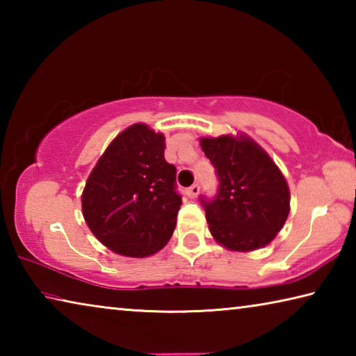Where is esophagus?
<instances>
[{
	"label": "esophagus",
	"mask_w": 356,
	"mask_h": 356,
	"mask_svg": "<svg viewBox=\"0 0 356 356\" xmlns=\"http://www.w3.org/2000/svg\"><path fill=\"white\" fill-rule=\"evenodd\" d=\"M200 185H197V184H195V185H191L190 186V188H188V191H186V193H188V196L191 197V200H195V197L197 196V195H200Z\"/></svg>",
	"instance_id": "34e87169"
}]
</instances>
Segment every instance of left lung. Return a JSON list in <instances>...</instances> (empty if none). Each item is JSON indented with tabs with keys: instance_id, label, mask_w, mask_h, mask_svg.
Masks as SVG:
<instances>
[{
	"instance_id": "8db88e82",
	"label": "left lung",
	"mask_w": 356,
	"mask_h": 356,
	"mask_svg": "<svg viewBox=\"0 0 356 356\" xmlns=\"http://www.w3.org/2000/svg\"><path fill=\"white\" fill-rule=\"evenodd\" d=\"M200 144L220 179L215 200L202 201L215 242L237 252L267 246L291 212L284 174L267 150L242 131L201 136Z\"/></svg>"
}]
</instances>
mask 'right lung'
Returning <instances> with one entry per match:
<instances>
[{
  "mask_svg": "<svg viewBox=\"0 0 356 356\" xmlns=\"http://www.w3.org/2000/svg\"><path fill=\"white\" fill-rule=\"evenodd\" d=\"M165 135L136 122L108 144L81 193L94 237L125 257L152 256L170 242L182 200L176 168L165 160Z\"/></svg>",
  "mask_w": 356,
  "mask_h": 356,
  "instance_id": "1",
  "label": "right lung"
}]
</instances>
